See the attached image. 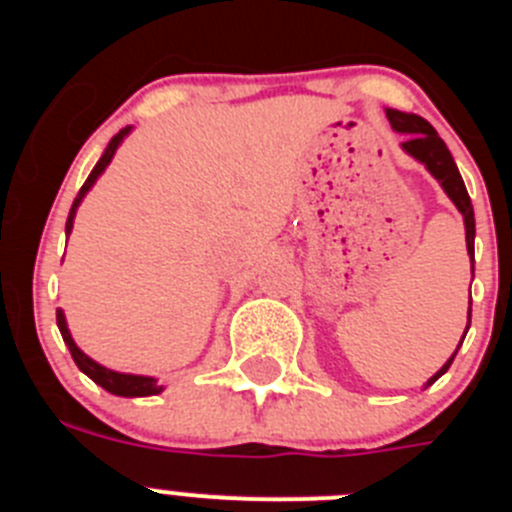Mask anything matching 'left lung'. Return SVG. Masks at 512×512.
Listing matches in <instances>:
<instances>
[{
    "label": "left lung",
    "mask_w": 512,
    "mask_h": 512,
    "mask_svg": "<svg viewBox=\"0 0 512 512\" xmlns=\"http://www.w3.org/2000/svg\"><path fill=\"white\" fill-rule=\"evenodd\" d=\"M387 120H390V125L397 130V133L408 135V140L402 143L405 153H410L413 158H418L420 164H423L425 169L436 176L438 182H441L443 192L449 194V200L454 202L456 210L464 215V228H467V251H469V256H472L474 207H472V200H469L467 187H464V179H461L459 169H456L454 158H451L446 143L438 138V133L433 130L431 122L423 120L420 115H408V112H400V110H387ZM472 274H474V266H472ZM469 320H472V310H469ZM467 330H469V323H467ZM464 336H467V333H464ZM461 341H464V338H461ZM456 351H459V346H456ZM456 351L451 354V359L446 361V364H443L431 379H428V384H433L438 377H441V374H446V369H449L451 361H454Z\"/></svg>",
    "instance_id": "8db88e82"
}]
</instances>
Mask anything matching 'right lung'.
Listing matches in <instances>:
<instances>
[{"label":"right lung","instance_id":"add662e5","mask_svg":"<svg viewBox=\"0 0 512 512\" xmlns=\"http://www.w3.org/2000/svg\"><path fill=\"white\" fill-rule=\"evenodd\" d=\"M130 125L128 128H122L120 133L115 135V138L110 140V146L104 148L102 158L97 161V166L92 169V174L87 176V182H84V187L79 189V194H76V200L74 205H71V212H69V220H66V235L71 233V228H74V217H76V210H79L81 200H84V194L89 192V189L94 187V182L99 179V174H102L104 169H107V164L112 161V156H115L117 146L122 143V138L130 133ZM56 323H58V330H61V336H63V343L69 346L71 356H74L76 366H79L81 372L87 374L92 382H97L99 387H104L107 392H112V395L117 397H148V395H158V392L164 390V384H158V379L153 377H140V374H120V372H112V369H107V366L97 364L94 359H89L84 351H81L79 346L74 343V338H71L69 333V325H66V315H63V310L58 307L56 310Z\"/></svg>","mask_w":512,"mask_h":512}]
</instances>
